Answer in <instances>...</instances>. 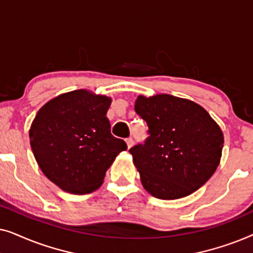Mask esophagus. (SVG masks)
<instances>
[{
	"mask_svg": "<svg viewBox=\"0 0 253 253\" xmlns=\"http://www.w3.org/2000/svg\"><path fill=\"white\" fill-rule=\"evenodd\" d=\"M126 145H127V148L132 147V145H133L132 138H127V139H126Z\"/></svg>",
	"mask_w": 253,
	"mask_h": 253,
	"instance_id": "1",
	"label": "esophagus"
}]
</instances>
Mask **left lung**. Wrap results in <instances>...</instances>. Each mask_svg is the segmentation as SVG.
Masks as SVG:
<instances>
[{
	"mask_svg": "<svg viewBox=\"0 0 253 253\" xmlns=\"http://www.w3.org/2000/svg\"><path fill=\"white\" fill-rule=\"evenodd\" d=\"M134 110L148 126L144 145L130 148L144 189L155 198L191 195L215 172L223 132L207 110L170 94L138 95Z\"/></svg>",
	"mask_w": 253,
	"mask_h": 253,
	"instance_id": "1",
	"label": "left lung"
}]
</instances>
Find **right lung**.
Here are the masks:
<instances>
[{
    "label": "right lung",
    "instance_id": "right-lung-1",
    "mask_svg": "<svg viewBox=\"0 0 253 253\" xmlns=\"http://www.w3.org/2000/svg\"><path fill=\"white\" fill-rule=\"evenodd\" d=\"M112 98L88 89L55 96L39 109L29 132L43 175L65 192L98 190L126 141L110 133L106 114Z\"/></svg>",
    "mask_w": 253,
    "mask_h": 253
}]
</instances>
